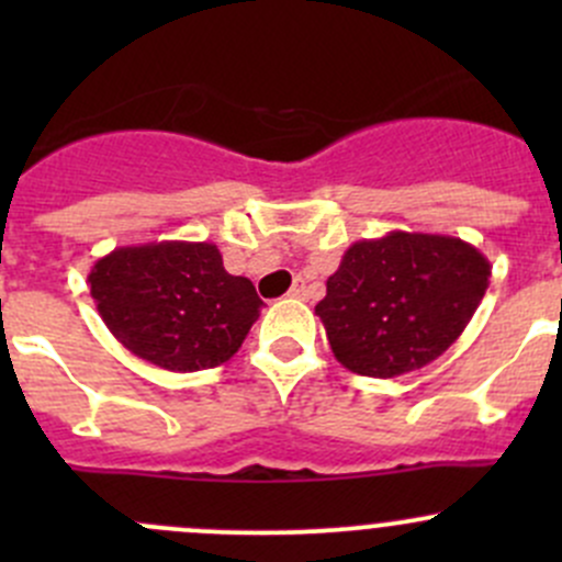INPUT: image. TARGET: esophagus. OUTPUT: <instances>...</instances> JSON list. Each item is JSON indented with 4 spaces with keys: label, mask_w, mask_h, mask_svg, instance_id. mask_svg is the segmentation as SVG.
Here are the masks:
<instances>
[{
    "label": "esophagus",
    "mask_w": 562,
    "mask_h": 562,
    "mask_svg": "<svg viewBox=\"0 0 562 562\" xmlns=\"http://www.w3.org/2000/svg\"><path fill=\"white\" fill-rule=\"evenodd\" d=\"M288 293H291L293 299H307V296H310L307 282H304V280H296V282H293V288H291V291H288Z\"/></svg>",
    "instance_id": "34e87169"
}]
</instances>
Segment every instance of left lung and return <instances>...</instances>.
<instances>
[{
	"instance_id": "8db88e82",
	"label": "left lung",
	"mask_w": 562,
	"mask_h": 562,
	"mask_svg": "<svg viewBox=\"0 0 562 562\" xmlns=\"http://www.w3.org/2000/svg\"><path fill=\"white\" fill-rule=\"evenodd\" d=\"M490 274V260L468 241L391 231L345 249L315 315L339 364L359 375L396 378L457 342Z\"/></svg>"
}]
</instances>
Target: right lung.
Segmentation results:
<instances>
[{
  "label": "right lung",
  "mask_w": 562,
  "mask_h": 562,
  "mask_svg": "<svg viewBox=\"0 0 562 562\" xmlns=\"http://www.w3.org/2000/svg\"><path fill=\"white\" fill-rule=\"evenodd\" d=\"M89 285L108 331L171 372L225 364L263 307L252 282L228 274L209 241L116 247L92 266Z\"/></svg>",
  "instance_id": "1"
}]
</instances>
